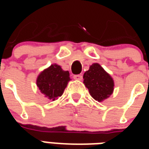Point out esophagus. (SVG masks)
<instances>
[{
	"instance_id": "34e87169",
	"label": "esophagus",
	"mask_w": 149,
	"mask_h": 149,
	"mask_svg": "<svg viewBox=\"0 0 149 149\" xmlns=\"http://www.w3.org/2000/svg\"><path fill=\"white\" fill-rule=\"evenodd\" d=\"M73 78H74L75 80H77V81H81V80H82V78H83V77H82V75L81 74L74 75V76H73Z\"/></svg>"
}]
</instances>
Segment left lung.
I'll return each mask as SVG.
<instances>
[{
	"label": "left lung",
	"mask_w": 149,
	"mask_h": 149,
	"mask_svg": "<svg viewBox=\"0 0 149 149\" xmlns=\"http://www.w3.org/2000/svg\"><path fill=\"white\" fill-rule=\"evenodd\" d=\"M84 84L92 97L99 102L112 95L114 89V81L108 72L97 63L93 64L84 72Z\"/></svg>",
	"instance_id": "1"
}]
</instances>
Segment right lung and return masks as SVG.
<instances>
[{
	"label": "right lung",
	"instance_id": "add662e5",
	"mask_svg": "<svg viewBox=\"0 0 149 149\" xmlns=\"http://www.w3.org/2000/svg\"><path fill=\"white\" fill-rule=\"evenodd\" d=\"M69 81L68 71H64L60 65L54 64L40 73L37 85L46 98L55 100L63 94Z\"/></svg>",
	"mask_w": 149,
	"mask_h": 149
}]
</instances>
